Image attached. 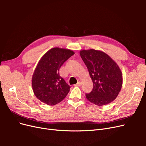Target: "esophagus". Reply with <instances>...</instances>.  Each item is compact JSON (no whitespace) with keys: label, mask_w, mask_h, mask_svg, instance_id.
Masks as SVG:
<instances>
[{"label":"esophagus","mask_w":146,"mask_h":146,"mask_svg":"<svg viewBox=\"0 0 146 146\" xmlns=\"http://www.w3.org/2000/svg\"><path fill=\"white\" fill-rule=\"evenodd\" d=\"M75 86H81V82H78V83L76 84Z\"/></svg>","instance_id":"34e87169"}]
</instances>
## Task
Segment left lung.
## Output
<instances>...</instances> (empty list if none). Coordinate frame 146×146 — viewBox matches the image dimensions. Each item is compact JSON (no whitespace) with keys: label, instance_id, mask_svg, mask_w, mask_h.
Masks as SVG:
<instances>
[{"label":"left lung","instance_id":"1","mask_svg":"<svg viewBox=\"0 0 146 146\" xmlns=\"http://www.w3.org/2000/svg\"><path fill=\"white\" fill-rule=\"evenodd\" d=\"M80 55L88 68L93 83V88L86 99L96 105L111 103L120 92L122 74L117 63L105 52L94 50H82Z\"/></svg>","mask_w":146,"mask_h":146}]
</instances>
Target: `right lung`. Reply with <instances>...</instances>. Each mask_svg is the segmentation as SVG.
I'll return each mask as SVG.
<instances>
[{"label":"right lung","instance_id":"add662e5","mask_svg":"<svg viewBox=\"0 0 146 146\" xmlns=\"http://www.w3.org/2000/svg\"><path fill=\"white\" fill-rule=\"evenodd\" d=\"M74 54L71 50L54 47L39 60L33 74L32 85L34 94L42 102L54 105L68 94L70 86L60 76L59 70Z\"/></svg>","mask_w":146,"mask_h":146}]
</instances>
